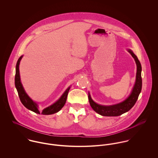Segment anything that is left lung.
I'll return each mask as SVG.
<instances>
[{"label":"left lung","mask_w":158,"mask_h":158,"mask_svg":"<svg viewBox=\"0 0 158 158\" xmlns=\"http://www.w3.org/2000/svg\"><path fill=\"white\" fill-rule=\"evenodd\" d=\"M128 52L131 55L135 60L137 66V72L135 76V85L133 88L129 96L123 102L113 105H101L95 103L91 98L90 93L89 92L88 98L92 108L98 114L103 116H118L122 114L127 113L130 111L133 106L135 105V102L138 98V97L142 89V77L141 72L142 66L140 61L136 56L133 52L130 49H127Z\"/></svg>","instance_id":"obj_1"}]
</instances>
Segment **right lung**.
Listing matches in <instances>:
<instances>
[{
    "label": "right lung",
    "instance_id": "add662e5",
    "mask_svg": "<svg viewBox=\"0 0 158 158\" xmlns=\"http://www.w3.org/2000/svg\"><path fill=\"white\" fill-rule=\"evenodd\" d=\"M23 57L22 55L18 60V62L16 63V75H15V86L18 92V95L19 97V98L21 100V103L23 105L27 108L28 110L36 113V114H41L43 115H50L55 113H58L60 111L62 108L64 106L67 97H68V92L70 88V86H69L65 92L63 94V95L61 96V97L53 104L52 105L45 108L44 109L42 112L41 113L39 110L38 105L34 102L26 93L25 90L23 87V84L21 81V78H20V73H19V64L20 61Z\"/></svg>",
    "mask_w": 158,
    "mask_h": 158
}]
</instances>
